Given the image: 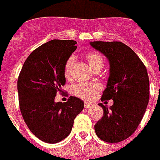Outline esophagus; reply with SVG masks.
<instances>
[{
  "label": "esophagus",
  "mask_w": 160,
  "mask_h": 160,
  "mask_svg": "<svg viewBox=\"0 0 160 160\" xmlns=\"http://www.w3.org/2000/svg\"><path fill=\"white\" fill-rule=\"evenodd\" d=\"M92 106H93L92 104H90V103H85V108H86V109H90V108H91Z\"/></svg>",
  "instance_id": "34e87169"
}]
</instances>
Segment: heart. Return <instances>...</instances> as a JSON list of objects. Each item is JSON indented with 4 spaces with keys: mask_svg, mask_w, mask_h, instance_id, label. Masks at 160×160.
Instances as JSON below:
<instances>
[{
    "mask_svg": "<svg viewBox=\"0 0 160 160\" xmlns=\"http://www.w3.org/2000/svg\"><path fill=\"white\" fill-rule=\"evenodd\" d=\"M87 60L90 68L94 70L97 67H103L104 61H103L102 56L99 53L93 52L87 55ZM75 62V57L70 56L68 58L65 65V76H69L71 73L73 65ZM100 85L97 84H89V83H81L74 85L72 87V94L76 97L81 98L83 100H91L95 94L100 90Z\"/></svg>",
    "mask_w": 160,
    "mask_h": 160,
    "instance_id": "1",
    "label": "heart"
}]
</instances>
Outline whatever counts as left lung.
<instances>
[{
	"label": "left lung",
	"mask_w": 160,
	"mask_h": 160,
	"mask_svg": "<svg viewBox=\"0 0 160 160\" xmlns=\"http://www.w3.org/2000/svg\"><path fill=\"white\" fill-rule=\"evenodd\" d=\"M90 45L109 60V78L101 100L114 101L109 108L99 104L104 114L95 131L104 141L118 143L135 131L145 113L149 98L148 73L139 56L122 42L90 41Z\"/></svg>",
	"instance_id": "1"
}]
</instances>
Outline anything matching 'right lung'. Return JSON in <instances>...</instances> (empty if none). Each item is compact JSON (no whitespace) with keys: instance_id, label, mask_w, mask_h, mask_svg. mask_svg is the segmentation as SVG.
Instances as JSON below:
<instances>
[{"instance_id":"obj_1","label":"right lung","mask_w":160,"mask_h":160,"mask_svg":"<svg viewBox=\"0 0 160 160\" xmlns=\"http://www.w3.org/2000/svg\"><path fill=\"white\" fill-rule=\"evenodd\" d=\"M76 41L52 40L29 55L17 81L20 109L34 135L55 144L70 134L75 117L84 102L70 96L67 102H55L58 90L65 84V65L76 50Z\"/></svg>"}]
</instances>
